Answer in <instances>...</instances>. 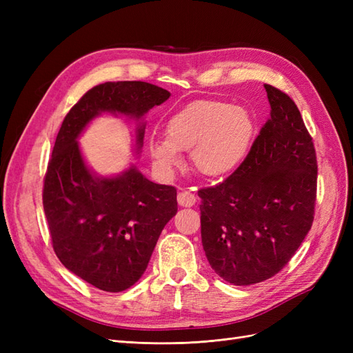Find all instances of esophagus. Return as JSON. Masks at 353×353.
Wrapping results in <instances>:
<instances>
[{
  "label": "esophagus",
  "instance_id": "1",
  "mask_svg": "<svg viewBox=\"0 0 353 353\" xmlns=\"http://www.w3.org/2000/svg\"><path fill=\"white\" fill-rule=\"evenodd\" d=\"M196 203V196L190 190H181L178 193V205L183 208H191Z\"/></svg>",
  "mask_w": 353,
  "mask_h": 353
}]
</instances>
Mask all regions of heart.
Returning a JSON list of instances; mask_svg holds the SVG:
<instances>
[{"label":"heart","instance_id":"b5f03b06","mask_svg":"<svg viewBox=\"0 0 353 353\" xmlns=\"http://www.w3.org/2000/svg\"><path fill=\"white\" fill-rule=\"evenodd\" d=\"M253 121L248 110L218 100H196L169 117L166 137H152L148 153L160 170H170L190 150L191 166L201 176L222 178L249 150Z\"/></svg>","mask_w":353,"mask_h":353}]
</instances>
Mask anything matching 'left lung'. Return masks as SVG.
<instances>
[{
	"label": "left lung",
	"instance_id": "1",
	"mask_svg": "<svg viewBox=\"0 0 353 353\" xmlns=\"http://www.w3.org/2000/svg\"><path fill=\"white\" fill-rule=\"evenodd\" d=\"M268 119L222 184L199 191L201 243L221 279L250 285L280 272L312 227L316 156L294 101L265 85Z\"/></svg>",
	"mask_w": 353,
	"mask_h": 353
}]
</instances>
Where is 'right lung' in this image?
I'll list each match as a JSON object with an SVG mask.
<instances>
[{"instance_id":"1","label":"right lung","mask_w":353,"mask_h":353,"mask_svg":"<svg viewBox=\"0 0 353 353\" xmlns=\"http://www.w3.org/2000/svg\"><path fill=\"white\" fill-rule=\"evenodd\" d=\"M170 92L141 81L91 88L61 123L44 179L42 203L60 262L104 292L134 285L147 270L160 232L178 210L176 188L147 179L134 165L110 176L85 162L78 138L103 113L135 122L141 152L145 113Z\"/></svg>"}]
</instances>
